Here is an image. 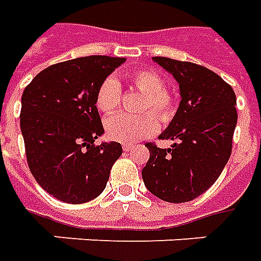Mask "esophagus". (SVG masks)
I'll return each instance as SVG.
<instances>
[{"instance_id":"obj_1","label":"esophagus","mask_w":261,"mask_h":261,"mask_svg":"<svg viewBox=\"0 0 261 261\" xmlns=\"http://www.w3.org/2000/svg\"><path fill=\"white\" fill-rule=\"evenodd\" d=\"M132 147H134V146H130V145H123V146H122L123 151H130V150H132Z\"/></svg>"}]
</instances>
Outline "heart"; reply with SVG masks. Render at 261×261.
<instances>
[{"mask_svg": "<svg viewBox=\"0 0 261 261\" xmlns=\"http://www.w3.org/2000/svg\"><path fill=\"white\" fill-rule=\"evenodd\" d=\"M130 83L139 90L145 99L140 105L142 112L153 111L159 119L169 121L174 115V98L166 91L164 80L154 71L140 70L129 77ZM98 110L105 114H111L121 104V83L115 75L107 77L97 91ZM159 127V121L153 114L143 115H127L118 114L105 121V132L110 139L129 145L138 140L149 138Z\"/></svg>", "mask_w": 261, "mask_h": 261, "instance_id": "b5f03b06", "label": "heart"}]
</instances>
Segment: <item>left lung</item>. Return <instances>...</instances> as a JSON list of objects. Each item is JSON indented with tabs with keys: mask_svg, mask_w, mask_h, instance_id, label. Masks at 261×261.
Returning <instances> with one entry per match:
<instances>
[{
	"mask_svg": "<svg viewBox=\"0 0 261 261\" xmlns=\"http://www.w3.org/2000/svg\"><path fill=\"white\" fill-rule=\"evenodd\" d=\"M153 62L173 74L181 101L162 139L174 140L169 149L147 143L150 157L142 170L146 188L167 202H187L204 194L222 173L232 153L238 122L232 87L195 63L169 57Z\"/></svg>",
	"mask_w": 261,
	"mask_h": 261,
	"instance_id": "obj_1",
	"label": "left lung"
}]
</instances>
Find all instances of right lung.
Listing matches in <instances>:
<instances>
[{
  "label": "right lung",
  "instance_id": "obj_1",
  "mask_svg": "<svg viewBox=\"0 0 261 261\" xmlns=\"http://www.w3.org/2000/svg\"><path fill=\"white\" fill-rule=\"evenodd\" d=\"M125 60L87 56L57 63L23 90L21 132L28 166L39 186L63 202L97 198L122 154L118 142H94L104 134L98 88Z\"/></svg>",
  "mask_w": 261,
  "mask_h": 261
}]
</instances>
